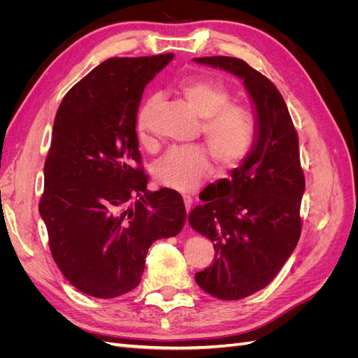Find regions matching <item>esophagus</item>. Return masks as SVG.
<instances>
[{
    "instance_id": "1",
    "label": "esophagus",
    "mask_w": 358,
    "mask_h": 358,
    "mask_svg": "<svg viewBox=\"0 0 358 358\" xmlns=\"http://www.w3.org/2000/svg\"><path fill=\"white\" fill-rule=\"evenodd\" d=\"M183 203H185V209L189 213L191 206H192V197L191 196H183Z\"/></svg>"
}]
</instances>
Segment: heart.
<instances>
[{"instance_id": "heart-1", "label": "heart", "mask_w": 358, "mask_h": 358, "mask_svg": "<svg viewBox=\"0 0 358 358\" xmlns=\"http://www.w3.org/2000/svg\"><path fill=\"white\" fill-rule=\"evenodd\" d=\"M203 121L200 133L210 152L224 170L242 166L251 154L257 137V122L252 110L245 104L230 101L231 92L221 82L189 79L178 86ZM159 103L157 94L149 95L138 107L136 129L140 142L149 140V121ZM212 162L208 149L200 145L173 148L159 158L155 179L161 185L180 192L196 191L210 175Z\"/></svg>"}]
</instances>
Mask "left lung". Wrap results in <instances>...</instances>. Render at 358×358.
Returning <instances> with one entry per match:
<instances>
[{
  "mask_svg": "<svg viewBox=\"0 0 358 358\" xmlns=\"http://www.w3.org/2000/svg\"><path fill=\"white\" fill-rule=\"evenodd\" d=\"M242 79L257 107L251 154L231 179H221L188 216L189 225L213 242V263L196 273L197 285L221 300H239L272 282L301 233L305 173L299 136L276 86L243 59L194 58ZM223 191L221 192L220 189Z\"/></svg>",
  "mask_w": 358,
  "mask_h": 358,
  "instance_id": "8db88e82",
  "label": "left lung"
}]
</instances>
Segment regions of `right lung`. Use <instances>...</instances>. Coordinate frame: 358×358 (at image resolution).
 Listing matches in <instances>:
<instances>
[{"instance_id": "obj_1", "label": "right lung", "mask_w": 358, "mask_h": 358, "mask_svg": "<svg viewBox=\"0 0 358 358\" xmlns=\"http://www.w3.org/2000/svg\"><path fill=\"white\" fill-rule=\"evenodd\" d=\"M173 57L106 59L58 107L38 210L57 266L88 296L115 299L134 289L149 246L185 224L178 191L146 189L136 133L145 86Z\"/></svg>"}]
</instances>
